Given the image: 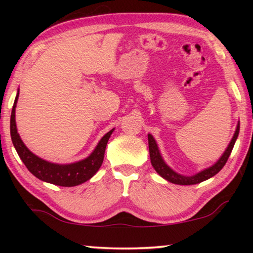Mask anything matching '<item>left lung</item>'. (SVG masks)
Masks as SVG:
<instances>
[{"label":"left lung","instance_id":"obj_1","mask_svg":"<svg viewBox=\"0 0 253 253\" xmlns=\"http://www.w3.org/2000/svg\"><path fill=\"white\" fill-rule=\"evenodd\" d=\"M238 132H240V124L237 126L233 139H231L230 144L228 145L226 152H224L222 157L220 158V160L217 161L215 165L212 166V167L207 168L205 170L198 172L197 175L191 176V177H186V176L178 175L176 174L174 170H171V169L165 164V161L162 160L160 152L158 150V145L155 143L154 138L152 137L151 134H148V148H150V157H151L152 166H153L159 175L162 176L165 179H167V181L174 183V184H179V185L198 184L200 182H204L206 181V179L213 177L214 175H216L217 172L223 168V166L226 165L228 158H229L231 151H233L235 141H236L238 137Z\"/></svg>","mask_w":253,"mask_h":253}]
</instances>
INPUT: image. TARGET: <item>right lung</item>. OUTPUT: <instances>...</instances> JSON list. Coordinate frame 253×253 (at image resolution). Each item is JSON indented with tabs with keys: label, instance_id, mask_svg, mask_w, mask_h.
Listing matches in <instances>:
<instances>
[{
	"label": "right lung",
	"instance_id": "obj_1",
	"mask_svg": "<svg viewBox=\"0 0 253 253\" xmlns=\"http://www.w3.org/2000/svg\"><path fill=\"white\" fill-rule=\"evenodd\" d=\"M18 100V93H17L15 103H13L11 110V117H10V134H11L12 144L15 146L19 158L22 159L26 168L32 172V174L41 181H44L51 184L60 186H76L88 181L99 168L101 167L103 157H105V151L107 143L113 130L106 133L102 139L99 141L98 146L93 151V153L86 158L85 160L75 162L70 165H56L50 164V162L44 161L42 159L38 158L34 155L29 148H27L20 139L16 127L15 120V109L16 103Z\"/></svg>",
	"mask_w": 253,
	"mask_h": 253
}]
</instances>
